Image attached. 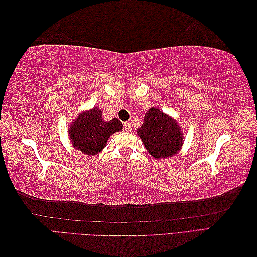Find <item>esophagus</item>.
<instances>
[{
  "label": "esophagus",
  "instance_id": "obj_1",
  "mask_svg": "<svg viewBox=\"0 0 257 257\" xmlns=\"http://www.w3.org/2000/svg\"><path fill=\"white\" fill-rule=\"evenodd\" d=\"M124 130H125L126 132H131L132 131V124H131V122H125V123H124Z\"/></svg>",
  "mask_w": 257,
  "mask_h": 257
}]
</instances>
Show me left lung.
<instances>
[{
	"instance_id": "left-lung-1",
	"label": "left lung",
	"mask_w": 257,
	"mask_h": 257,
	"mask_svg": "<svg viewBox=\"0 0 257 257\" xmlns=\"http://www.w3.org/2000/svg\"><path fill=\"white\" fill-rule=\"evenodd\" d=\"M137 134L142 138L147 151L155 159H166L181 149L183 134L175 119L155 107L145 114Z\"/></svg>"
}]
</instances>
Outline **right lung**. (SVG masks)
<instances>
[{"label": "right lung", "mask_w": 257, "mask_h": 257, "mask_svg": "<svg viewBox=\"0 0 257 257\" xmlns=\"http://www.w3.org/2000/svg\"><path fill=\"white\" fill-rule=\"evenodd\" d=\"M102 110L94 107L76 116L68 128L69 138L75 149L87 155H95L106 147L109 137L122 130V123L113 118L105 122Z\"/></svg>", "instance_id": "1"}]
</instances>
